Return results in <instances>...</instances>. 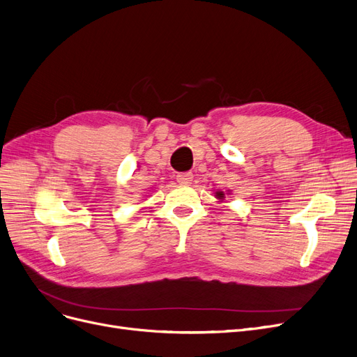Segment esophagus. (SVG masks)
<instances>
[{"mask_svg": "<svg viewBox=\"0 0 357 357\" xmlns=\"http://www.w3.org/2000/svg\"><path fill=\"white\" fill-rule=\"evenodd\" d=\"M192 174L191 172H183V174H178L176 176V181L181 183V185H190L191 181H192Z\"/></svg>", "mask_w": 357, "mask_h": 357, "instance_id": "esophagus-1", "label": "esophagus"}]
</instances>
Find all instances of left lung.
Here are the masks:
<instances>
[{
    "mask_svg": "<svg viewBox=\"0 0 357 357\" xmlns=\"http://www.w3.org/2000/svg\"><path fill=\"white\" fill-rule=\"evenodd\" d=\"M214 194H215V195H214V197H215V198H217V199H219V201H223V199H225V198H226V195H225V192H223V191H220V190H217V191H215V192H214ZM227 194H230V192H227Z\"/></svg>",
    "mask_w": 357,
    "mask_h": 357,
    "instance_id": "8db88e82",
    "label": "left lung"
}]
</instances>
